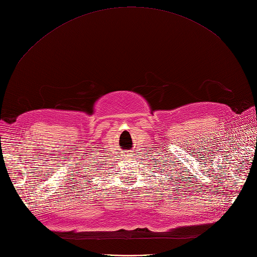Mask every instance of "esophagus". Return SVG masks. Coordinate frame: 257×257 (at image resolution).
Returning a JSON list of instances; mask_svg holds the SVG:
<instances>
[{"instance_id":"34e87169","label":"esophagus","mask_w":257,"mask_h":257,"mask_svg":"<svg viewBox=\"0 0 257 257\" xmlns=\"http://www.w3.org/2000/svg\"><path fill=\"white\" fill-rule=\"evenodd\" d=\"M125 155H126V158H127V154H125Z\"/></svg>"}]
</instances>
